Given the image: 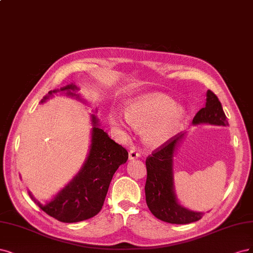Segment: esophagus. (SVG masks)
Returning <instances> with one entry per match:
<instances>
[{"instance_id": "obj_1", "label": "esophagus", "mask_w": 253, "mask_h": 253, "mask_svg": "<svg viewBox=\"0 0 253 253\" xmlns=\"http://www.w3.org/2000/svg\"><path fill=\"white\" fill-rule=\"evenodd\" d=\"M128 158H129V160H135V159H138V158H140V152H138V151H137V150H135V149H131V150L129 151Z\"/></svg>"}]
</instances>
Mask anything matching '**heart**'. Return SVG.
<instances>
[{
    "label": "heart",
    "instance_id": "heart-1",
    "mask_svg": "<svg viewBox=\"0 0 253 253\" xmlns=\"http://www.w3.org/2000/svg\"><path fill=\"white\" fill-rule=\"evenodd\" d=\"M186 117L184 106L176 105L172 97L152 92L130 102L126 107V117L112 111L109 122L119 130H127L131 125L144 129L145 142L150 146H160L180 131Z\"/></svg>",
    "mask_w": 253,
    "mask_h": 253
}]
</instances>
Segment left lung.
Returning a JSON list of instances; mask_svg holds the SVG:
<instances>
[{"mask_svg": "<svg viewBox=\"0 0 253 253\" xmlns=\"http://www.w3.org/2000/svg\"><path fill=\"white\" fill-rule=\"evenodd\" d=\"M206 95L205 107L195 115L192 124L228 126L227 118L217 96L211 90H208ZM184 135L185 133H178L146 160V203L154 216L170 224H189L199 221L204 215L203 212L182 206L175 194L173 158Z\"/></svg>", "mask_w": 253, "mask_h": 253, "instance_id": "left-lung-1", "label": "left lung"}]
</instances>
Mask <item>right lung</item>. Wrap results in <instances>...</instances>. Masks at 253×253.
Masks as SVG:
<instances>
[{
  "label": "right lung",
  "instance_id": "1",
  "mask_svg": "<svg viewBox=\"0 0 253 253\" xmlns=\"http://www.w3.org/2000/svg\"><path fill=\"white\" fill-rule=\"evenodd\" d=\"M76 84H69L48 92L41 104L56 93L75 97L86 104L78 91ZM96 112V109H95ZM91 140L88 156L82 168L72 180L45 204L40 203L28 191L29 197L48 215L63 223H77L93 217L100 212L107 194L112 176L118 168L128 159L127 150L111 140L101 128L100 120L92 113Z\"/></svg>",
  "mask_w": 253,
  "mask_h": 253
}]
</instances>
